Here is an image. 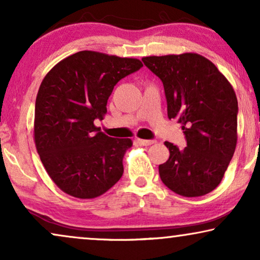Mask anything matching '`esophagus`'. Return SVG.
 <instances>
[{
    "label": "esophagus",
    "mask_w": 260,
    "mask_h": 260,
    "mask_svg": "<svg viewBox=\"0 0 260 260\" xmlns=\"http://www.w3.org/2000/svg\"><path fill=\"white\" fill-rule=\"evenodd\" d=\"M137 142H138V143H140L141 145H144V147H149V145L154 144L156 141H155V140H140V138H138Z\"/></svg>",
    "instance_id": "obj_1"
}]
</instances>
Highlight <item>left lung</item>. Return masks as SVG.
Here are the masks:
<instances>
[{"label":"left lung","instance_id":"8db88e82","mask_svg":"<svg viewBox=\"0 0 260 260\" xmlns=\"http://www.w3.org/2000/svg\"><path fill=\"white\" fill-rule=\"evenodd\" d=\"M144 65L163 83L168 118L181 124L187 147L170 142L169 158L158 166L174 193L202 197L221 182L237 145L238 101L216 66L197 53L145 56Z\"/></svg>","mask_w":260,"mask_h":260}]
</instances>
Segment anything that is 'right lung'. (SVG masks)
<instances>
[{
    "label": "right lung",
    "instance_id": "right-lung-1",
    "mask_svg": "<svg viewBox=\"0 0 260 260\" xmlns=\"http://www.w3.org/2000/svg\"><path fill=\"white\" fill-rule=\"evenodd\" d=\"M141 67L138 59L81 51L46 74L35 101L34 141L46 172L62 191L93 199L122 177L133 142L106 136L94 120L108 112L115 85Z\"/></svg>",
    "mask_w": 260,
    "mask_h": 260
}]
</instances>
